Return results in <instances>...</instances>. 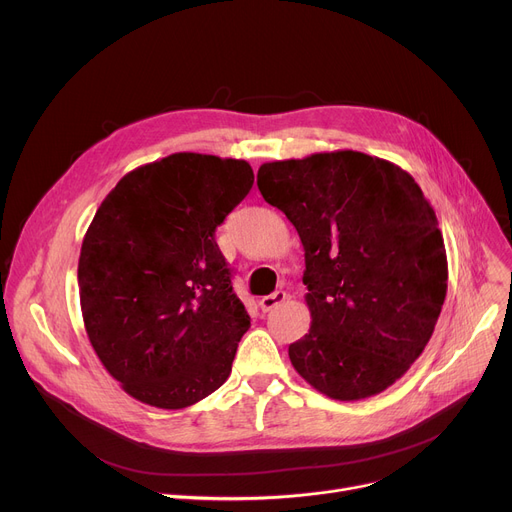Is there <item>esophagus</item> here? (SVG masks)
Returning <instances> with one entry per match:
<instances>
[{
    "label": "esophagus",
    "mask_w": 512,
    "mask_h": 512,
    "mask_svg": "<svg viewBox=\"0 0 512 512\" xmlns=\"http://www.w3.org/2000/svg\"><path fill=\"white\" fill-rule=\"evenodd\" d=\"M287 299V293L285 291H275V293H270V295H264L262 299H260V308H262V312H270V310H275L277 306H281L283 302Z\"/></svg>",
    "instance_id": "esophagus-1"
}]
</instances>
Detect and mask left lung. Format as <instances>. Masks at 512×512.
<instances>
[{"label": "left lung", "instance_id": "left-lung-1", "mask_svg": "<svg viewBox=\"0 0 512 512\" xmlns=\"http://www.w3.org/2000/svg\"><path fill=\"white\" fill-rule=\"evenodd\" d=\"M262 198L302 239L312 324L297 374L337 401L374 397L426 349L448 264L434 208L399 165L357 150L264 163Z\"/></svg>", "mask_w": 512, "mask_h": 512}]
</instances>
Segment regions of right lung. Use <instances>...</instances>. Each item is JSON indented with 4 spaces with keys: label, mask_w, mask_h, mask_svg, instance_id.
Instances as JSON below:
<instances>
[{
    "label": "right lung",
    "mask_w": 512,
    "mask_h": 512,
    "mask_svg": "<svg viewBox=\"0 0 512 512\" xmlns=\"http://www.w3.org/2000/svg\"><path fill=\"white\" fill-rule=\"evenodd\" d=\"M254 184L250 163L175 153L119 179L78 260L86 335L130 397L184 409L229 378L250 316L215 231Z\"/></svg>",
    "instance_id": "obj_1"
}]
</instances>
